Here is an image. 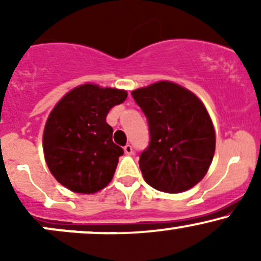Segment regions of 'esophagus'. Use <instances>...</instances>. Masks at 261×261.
Masks as SVG:
<instances>
[{
	"mask_svg": "<svg viewBox=\"0 0 261 261\" xmlns=\"http://www.w3.org/2000/svg\"><path fill=\"white\" fill-rule=\"evenodd\" d=\"M124 151H125V153L128 154V155H130V154H133V153H134L133 146H130V145H126V146H125V147H124Z\"/></svg>",
	"mask_w": 261,
	"mask_h": 261,
	"instance_id": "34e87169",
	"label": "esophagus"
}]
</instances>
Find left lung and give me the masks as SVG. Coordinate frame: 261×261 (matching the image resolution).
<instances>
[{
	"label": "left lung",
	"mask_w": 261,
	"mask_h": 261,
	"mask_svg": "<svg viewBox=\"0 0 261 261\" xmlns=\"http://www.w3.org/2000/svg\"><path fill=\"white\" fill-rule=\"evenodd\" d=\"M147 116L151 142L141 153L143 179L155 190L179 194L202 180L216 148L210 114L196 94L160 81L131 92Z\"/></svg>",
	"instance_id": "obj_1"
}]
</instances>
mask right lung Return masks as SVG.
<instances>
[{"mask_svg": "<svg viewBox=\"0 0 261 261\" xmlns=\"http://www.w3.org/2000/svg\"><path fill=\"white\" fill-rule=\"evenodd\" d=\"M125 89L85 83L67 92L45 122L43 149L54 178L68 190L94 194L112 181L124 149L113 142L107 115Z\"/></svg>", "mask_w": 261, "mask_h": 261, "instance_id": "right-lung-1", "label": "right lung"}]
</instances>
